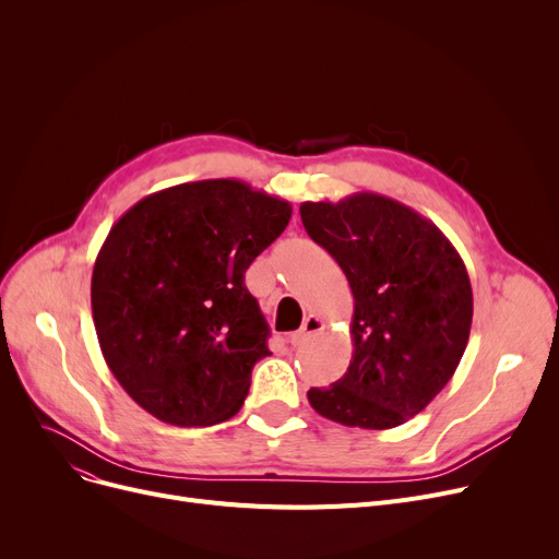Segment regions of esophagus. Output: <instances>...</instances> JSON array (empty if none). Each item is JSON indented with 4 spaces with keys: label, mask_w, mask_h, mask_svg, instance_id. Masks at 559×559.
Returning <instances> with one entry per match:
<instances>
[{
    "label": "esophagus",
    "mask_w": 559,
    "mask_h": 559,
    "mask_svg": "<svg viewBox=\"0 0 559 559\" xmlns=\"http://www.w3.org/2000/svg\"><path fill=\"white\" fill-rule=\"evenodd\" d=\"M321 331H324V321H321L317 314H308V317L304 319V326H301L297 333L289 335V344H292V346H301V344H306L312 335H317V333H321Z\"/></svg>",
    "instance_id": "obj_1"
}]
</instances>
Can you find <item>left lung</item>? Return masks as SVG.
Wrapping results in <instances>:
<instances>
[{
    "instance_id": "8db88e82",
    "label": "left lung",
    "mask_w": 559,
    "mask_h": 559,
    "mask_svg": "<svg viewBox=\"0 0 559 559\" xmlns=\"http://www.w3.org/2000/svg\"><path fill=\"white\" fill-rule=\"evenodd\" d=\"M299 213L354 292L350 365L308 401L342 426L396 428L444 390L462 360L474 317L464 262L430 219L383 194L304 201Z\"/></svg>"
}]
</instances>
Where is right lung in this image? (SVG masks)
Returning a JSON list of instances; mask_svg holds the SVG:
<instances>
[{"label": "right lung", "instance_id": "right-lung-1", "mask_svg": "<svg viewBox=\"0 0 559 559\" xmlns=\"http://www.w3.org/2000/svg\"><path fill=\"white\" fill-rule=\"evenodd\" d=\"M292 205L235 179L140 199L99 249L91 301L104 360L146 413L171 426L238 415L270 326L245 285Z\"/></svg>", "mask_w": 559, "mask_h": 559}]
</instances>
